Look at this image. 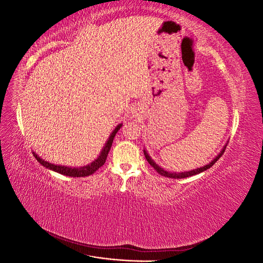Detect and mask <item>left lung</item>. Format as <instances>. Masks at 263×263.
<instances>
[{"label": "left lung", "instance_id": "1", "mask_svg": "<svg viewBox=\"0 0 263 263\" xmlns=\"http://www.w3.org/2000/svg\"><path fill=\"white\" fill-rule=\"evenodd\" d=\"M226 146H227V145H226ZM226 146H224V148L221 149V151L217 155V157L214 158V160L211 161L209 164H206V165L202 166V168H197V169H195V170H191V171H187V172H181V173L169 172V171H165L164 169L160 168V166H159V165L153 160V159L150 158V156L147 154L146 150H144V155H145V157H146V159H147V161L149 162V164H150L151 166H154V169H155L159 174H161V176L166 177V178H171V179H184V178H189V177L195 176V174H198V173H201V172H203V171H205V170L210 169L211 166H213V165L215 164V162H216V161L218 160V159L222 156V154L225 153Z\"/></svg>", "mask_w": 263, "mask_h": 263}]
</instances>
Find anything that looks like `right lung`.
I'll use <instances>...</instances> for the list:
<instances>
[{"mask_svg": "<svg viewBox=\"0 0 263 263\" xmlns=\"http://www.w3.org/2000/svg\"><path fill=\"white\" fill-rule=\"evenodd\" d=\"M122 126H123V124H119V125L116 126V128L113 130L112 134H110V136H109L108 140L106 141L105 146L103 147V149L101 151L100 156L98 157V159H95V160L91 164L81 166V168H69V166H65V165H57V164L50 163L48 161H45L44 159H42L41 157H38L36 154H34V156L37 159V161L41 163V164H43L45 168L49 169V170H52L54 172H58L60 174H63V176L73 177V178L87 177V176H90V174H93L95 171H97L98 169H100L101 166L105 163L107 155L109 153V149H110V147H112L115 135H116V133L119 130V128H121Z\"/></svg>", "mask_w": 263, "mask_h": 263, "instance_id": "obj_1", "label": "right lung"}]
</instances>
